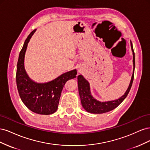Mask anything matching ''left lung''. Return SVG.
<instances>
[{"instance_id":"8db88e82","label":"left lung","mask_w":150,"mask_h":150,"mask_svg":"<svg viewBox=\"0 0 150 150\" xmlns=\"http://www.w3.org/2000/svg\"><path fill=\"white\" fill-rule=\"evenodd\" d=\"M131 50L133 52V74L131 76V79L130 81V83L128 89L126 91L125 94L122 95L121 97L119 99H116L113 101H109L105 102H101L96 100V99L94 98L93 96L91 93L90 86L88 81L86 80L83 76L79 75L78 76V90L79 94L81 98V104L84 110L91 113H94V114H102V113L107 112L114 110L116 107L118 106L123 101L124 99L128 96L129 92L131 86L133 84V81L134 79V72L135 68V57H134V52L132 42H131Z\"/></svg>"}]
</instances>
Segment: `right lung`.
<instances>
[{
    "mask_svg": "<svg viewBox=\"0 0 150 150\" xmlns=\"http://www.w3.org/2000/svg\"><path fill=\"white\" fill-rule=\"evenodd\" d=\"M36 29L25 40L17 65V87L22 101L29 110L39 115H51L58 108L63 87L67 81L76 78V69L68 71L47 83H39L32 80L24 68V57L28 44Z\"/></svg>",
    "mask_w": 150,
    "mask_h": 150,
    "instance_id": "1",
    "label": "right lung"
}]
</instances>
